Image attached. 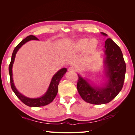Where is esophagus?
I'll list each match as a JSON object with an SVG mask.
<instances>
[{
  "instance_id": "esophagus-1",
  "label": "esophagus",
  "mask_w": 135,
  "mask_h": 135,
  "mask_svg": "<svg viewBox=\"0 0 135 135\" xmlns=\"http://www.w3.org/2000/svg\"><path fill=\"white\" fill-rule=\"evenodd\" d=\"M68 71L70 72H75V69L73 67H70L68 69Z\"/></svg>"
}]
</instances>
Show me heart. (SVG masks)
Here are the masks:
<instances>
[{"label":"heart","instance_id":"heart-1","mask_svg":"<svg viewBox=\"0 0 135 135\" xmlns=\"http://www.w3.org/2000/svg\"><path fill=\"white\" fill-rule=\"evenodd\" d=\"M99 40L93 38H83L78 40L72 45V50L74 52H80L85 50V54L89 55L95 52L99 46Z\"/></svg>","mask_w":135,"mask_h":135}]
</instances>
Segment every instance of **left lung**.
<instances>
[{
	"instance_id": "obj_1",
	"label": "left lung",
	"mask_w": 135,
	"mask_h": 135,
	"mask_svg": "<svg viewBox=\"0 0 135 135\" xmlns=\"http://www.w3.org/2000/svg\"><path fill=\"white\" fill-rule=\"evenodd\" d=\"M101 34L107 36L104 32ZM105 66L108 78L105 87L92 86L78 74L77 89L83 100L95 105L107 104L115 98L123 86L126 65L119 47L108 38L105 42Z\"/></svg>"
}]
</instances>
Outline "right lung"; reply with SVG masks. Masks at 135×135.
Masks as SVG:
<instances>
[{
  "label": "right lung",
  "mask_w": 135,
  "mask_h": 135,
  "mask_svg": "<svg viewBox=\"0 0 135 135\" xmlns=\"http://www.w3.org/2000/svg\"><path fill=\"white\" fill-rule=\"evenodd\" d=\"M31 40H39L37 38L35 37L34 35H29L27 36L26 38L23 39L17 46L14 49L13 54L12 55L11 61L9 66V73L10 76V82L11 86L12 89L13 90L15 95L17 96L18 99L21 100L22 103L26 105L28 107H43V106L47 105L53 101L55 98L57 93L58 92V85L60 80L62 78L64 75L66 73L67 69L66 68H62L57 72L56 74L53 76L51 83L47 92L44 94L43 96L39 98L36 99H31V98L27 97L25 96L22 95L21 93H20L16 88L12 77V66L15 59L16 54L19 49L21 48L23 45L27 42L28 41Z\"/></svg>",
  "instance_id": "1"
}]
</instances>
